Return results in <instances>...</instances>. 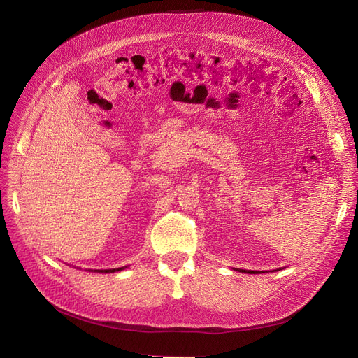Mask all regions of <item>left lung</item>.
<instances>
[{
	"label": "left lung",
	"mask_w": 358,
	"mask_h": 358,
	"mask_svg": "<svg viewBox=\"0 0 358 358\" xmlns=\"http://www.w3.org/2000/svg\"><path fill=\"white\" fill-rule=\"evenodd\" d=\"M236 271H241V273H250V274H257L258 271H252V270H248V271H245V270H236Z\"/></svg>",
	"instance_id": "left-lung-1"
}]
</instances>
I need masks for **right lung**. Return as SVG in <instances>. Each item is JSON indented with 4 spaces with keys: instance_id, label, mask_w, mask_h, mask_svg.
<instances>
[{
    "instance_id": "add662e5",
    "label": "right lung",
    "mask_w": 358,
    "mask_h": 358,
    "mask_svg": "<svg viewBox=\"0 0 358 358\" xmlns=\"http://www.w3.org/2000/svg\"><path fill=\"white\" fill-rule=\"evenodd\" d=\"M120 270H123V267L122 268H111V270H100V273H115V271H120Z\"/></svg>"
}]
</instances>
